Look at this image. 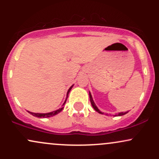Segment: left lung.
Returning <instances> with one entry per match:
<instances>
[{"instance_id": "obj_1", "label": "left lung", "mask_w": 159, "mask_h": 159, "mask_svg": "<svg viewBox=\"0 0 159 159\" xmlns=\"http://www.w3.org/2000/svg\"><path fill=\"white\" fill-rule=\"evenodd\" d=\"M89 95H90V100L91 105H92V106H93V108H94V110L97 111V112H98V113H99V114H103V113H102V112H101V111H100L99 110H98V107H96V104L94 103L93 100L92 96H91L90 93H89ZM127 113H128V111H127V112H121V113H119V114H118L117 115H115V116H123V115L125 114H127Z\"/></svg>"}]
</instances>
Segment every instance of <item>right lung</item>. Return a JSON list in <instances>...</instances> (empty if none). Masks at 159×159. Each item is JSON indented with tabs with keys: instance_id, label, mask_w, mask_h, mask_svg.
<instances>
[{
	"instance_id": "1",
	"label": "right lung",
	"mask_w": 159,
	"mask_h": 159,
	"mask_svg": "<svg viewBox=\"0 0 159 159\" xmlns=\"http://www.w3.org/2000/svg\"><path fill=\"white\" fill-rule=\"evenodd\" d=\"M72 87H73V85H72V86H71V87H70V88L69 89L68 92H67V95H66V98H68V95H69V93L70 92L71 89L72 88ZM66 99L65 102L63 103V105H64V104L66 103ZM63 107H61V108L58 109V110H57V111H52V112H50V113H46V114H38V113H32V112H30V111H28V112L30 113V114H32L33 116H36V117H39V118H47V117H51V116H54V115L57 114L58 113H60V112H61V111L62 110H63Z\"/></svg>"
}]
</instances>
